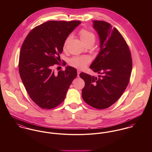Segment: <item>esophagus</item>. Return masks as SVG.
Returning <instances> with one entry per match:
<instances>
[{
	"label": "esophagus",
	"instance_id": "34e87169",
	"mask_svg": "<svg viewBox=\"0 0 152 152\" xmlns=\"http://www.w3.org/2000/svg\"><path fill=\"white\" fill-rule=\"evenodd\" d=\"M80 72H81L80 70H79V69H77V74H78V77H79V75H80Z\"/></svg>",
	"mask_w": 152,
	"mask_h": 152
}]
</instances>
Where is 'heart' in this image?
I'll list each match as a JSON object with an SVG mask.
<instances>
[{
	"mask_svg": "<svg viewBox=\"0 0 152 152\" xmlns=\"http://www.w3.org/2000/svg\"><path fill=\"white\" fill-rule=\"evenodd\" d=\"M79 35H80V39L85 44L91 43H94L95 41V34L89 30H87L86 29H82L80 31ZM70 38L71 37L69 36L66 39L65 42L64 43V48H66V44L69 42ZM90 61H91L90 58L87 56L75 57L70 60L69 64L70 65L74 67L82 69V68H84L87 64H88L90 62Z\"/></svg>",
	"mask_w": 152,
	"mask_h": 152,
	"instance_id": "obj_1",
	"label": "heart"
}]
</instances>
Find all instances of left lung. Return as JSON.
Wrapping results in <instances>:
<instances>
[{
  "label": "left lung",
  "instance_id": "8db88e82",
  "mask_svg": "<svg viewBox=\"0 0 152 152\" xmlns=\"http://www.w3.org/2000/svg\"><path fill=\"white\" fill-rule=\"evenodd\" d=\"M99 39L100 51L89 68L98 77L81 72L86 85L84 101L98 109L108 108L121 96L128 85L132 68L129 48L119 31L107 22L93 21Z\"/></svg>",
  "mask_w": 152,
  "mask_h": 152
}]
</instances>
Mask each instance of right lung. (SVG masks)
<instances>
[{
	"mask_svg": "<svg viewBox=\"0 0 152 152\" xmlns=\"http://www.w3.org/2000/svg\"><path fill=\"white\" fill-rule=\"evenodd\" d=\"M81 23L45 22L34 28L23 43L19 63L20 78L30 98L42 108H54L63 102L77 76L74 67L66 66L57 75L52 67L58 64L66 39Z\"/></svg>",
	"mask_w": 152,
	"mask_h": 152,
	"instance_id": "add662e5",
	"label": "right lung"
}]
</instances>
